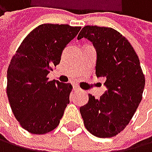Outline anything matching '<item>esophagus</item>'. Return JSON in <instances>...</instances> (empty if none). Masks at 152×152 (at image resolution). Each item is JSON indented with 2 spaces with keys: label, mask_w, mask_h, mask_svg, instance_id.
I'll return each mask as SVG.
<instances>
[{
  "label": "esophagus",
  "mask_w": 152,
  "mask_h": 152,
  "mask_svg": "<svg viewBox=\"0 0 152 152\" xmlns=\"http://www.w3.org/2000/svg\"><path fill=\"white\" fill-rule=\"evenodd\" d=\"M73 90H74V91H79V88H78V86H77V85H74V86H73Z\"/></svg>",
  "instance_id": "esophagus-1"
}]
</instances>
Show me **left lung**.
Masks as SVG:
<instances>
[{
    "label": "left lung",
    "mask_w": 152,
    "mask_h": 152,
    "mask_svg": "<svg viewBox=\"0 0 152 152\" xmlns=\"http://www.w3.org/2000/svg\"><path fill=\"white\" fill-rule=\"evenodd\" d=\"M86 38L96 49L95 74L107 87L100 99L89 94L79 108L86 129L98 137H112L125 128L142 100L145 77L134 49L112 28L85 26L77 39Z\"/></svg>",
    "instance_id": "left-lung-1"
}]
</instances>
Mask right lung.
<instances>
[{"instance_id": "1", "label": "right lung", "mask_w": 152, "mask_h": 152, "mask_svg": "<svg viewBox=\"0 0 152 152\" xmlns=\"http://www.w3.org/2000/svg\"><path fill=\"white\" fill-rule=\"evenodd\" d=\"M80 27L42 24L20 44L7 70V96L20 125L31 134H44L60 123L70 103L72 85L48 81L47 75L61 61L66 45Z\"/></svg>"}]
</instances>
